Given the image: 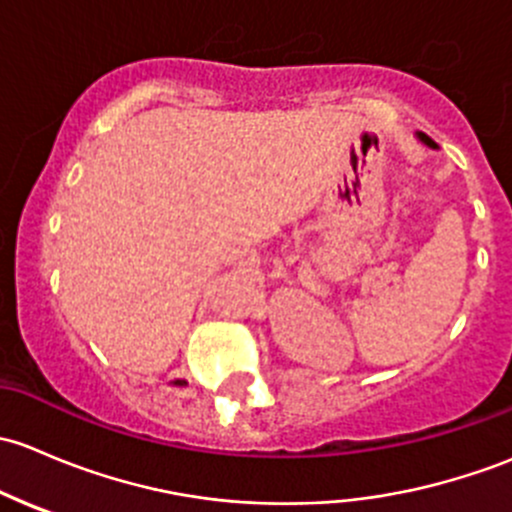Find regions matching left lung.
I'll return each mask as SVG.
<instances>
[{
  "label": "left lung",
  "mask_w": 512,
  "mask_h": 512,
  "mask_svg": "<svg viewBox=\"0 0 512 512\" xmlns=\"http://www.w3.org/2000/svg\"><path fill=\"white\" fill-rule=\"evenodd\" d=\"M416 135H419V140H421V142H424V145H429V147H436V142H434V140H431V138H426V135H424V133H416Z\"/></svg>",
  "instance_id": "1"
}]
</instances>
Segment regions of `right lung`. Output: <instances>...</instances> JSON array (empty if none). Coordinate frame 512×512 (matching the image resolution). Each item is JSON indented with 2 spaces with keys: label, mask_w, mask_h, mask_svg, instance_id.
Listing matches in <instances>:
<instances>
[{
  "label": "right lung",
  "mask_w": 512,
  "mask_h": 512,
  "mask_svg": "<svg viewBox=\"0 0 512 512\" xmlns=\"http://www.w3.org/2000/svg\"><path fill=\"white\" fill-rule=\"evenodd\" d=\"M172 384H177V387H184V384H187V382H184V379H175V382H172Z\"/></svg>",
  "instance_id": "add662e5"
}]
</instances>
